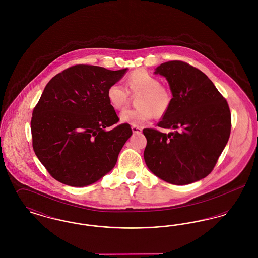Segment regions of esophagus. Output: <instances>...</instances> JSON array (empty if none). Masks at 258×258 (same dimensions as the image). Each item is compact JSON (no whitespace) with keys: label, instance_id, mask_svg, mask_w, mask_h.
<instances>
[{"label":"esophagus","instance_id":"esophagus-1","mask_svg":"<svg viewBox=\"0 0 258 258\" xmlns=\"http://www.w3.org/2000/svg\"><path fill=\"white\" fill-rule=\"evenodd\" d=\"M132 130L134 134H140L142 132V128L139 126H132Z\"/></svg>","mask_w":258,"mask_h":258}]
</instances>
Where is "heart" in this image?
I'll list each match as a JSON object with an SVG mask.
<instances>
[{
    "mask_svg": "<svg viewBox=\"0 0 258 258\" xmlns=\"http://www.w3.org/2000/svg\"><path fill=\"white\" fill-rule=\"evenodd\" d=\"M126 89L120 83L108 87L106 96L112 108L121 110L130 101V93L138 95L135 109H125L120 115L122 123L133 126H141L153 119L161 118L167 114L173 103L170 88L160 84V79L144 69H137L127 76Z\"/></svg>",
    "mask_w": 258,
    "mask_h": 258,
    "instance_id": "1",
    "label": "heart"
}]
</instances>
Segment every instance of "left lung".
Instances as JSON below:
<instances>
[{
    "label": "left lung",
    "mask_w": 258,
    "mask_h": 258,
    "mask_svg": "<svg viewBox=\"0 0 258 258\" xmlns=\"http://www.w3.org/2000/svg\"><path fill=\"white\" fill-rule=\"evenodd\" d=\"M155 74L166 77L173 94L158 126L173 132L144 128V160L161 180L191 184L208 176L219 160L230 136V109L208 76L187 62H163Z\"/></svg>",
    "instance_id": "obj_1"
}]
</instances>
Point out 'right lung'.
Instances as JSON below:
<instances>
[{
	"label": "right lung",
	"mask_w": 258,
	"mask_h": 258,
	"mask_svg": "<svg viewBox=\"0 0 258 258\" xmlns=\"http://www.w3.org/2000/svg\"><path fill=\"white\" fill-rule=\"evenodd\" d=\"M125 71L75 64L55 75L44 88L33 110L32 144L55 180L85 186L115 166L133 131L128 123L105 131L119 122L106 92Z\"/></svg>",
	"instance_id": "1"
}]
</instances>
